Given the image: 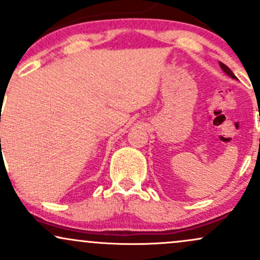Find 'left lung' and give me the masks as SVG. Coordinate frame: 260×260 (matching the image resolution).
Listing matches in <instances>:
<instances>
[{
    "instance_id": "8db88e82",
    "label": "left lung",
    "mask_w": 260,
    "mask_h": 260,
    "mask_svg": "<svg viewBox=\"0 0 260 260\" xmlns=\"http://www.w3.org/2000/svg\"><path fill=\"white\" fill-rule=\"evenodd\" d=\"M220 67H221V70L223 71V72H225L226 74H228V76H230V77H231V78H234V79H236V76H235V74L234 73H232V71L231 70H230V68L228 67V66H226V64H223L222 63V62H220Z\"/></svg>"
}]
</instances>
